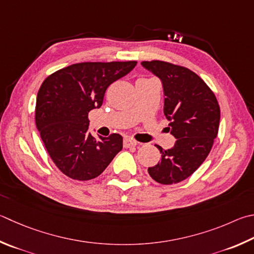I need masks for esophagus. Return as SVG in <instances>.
<instances>
[{"label":"esophagus","instance_id":"34e87169","mask_svg":"<svg viewBox=\"0 0 254 254\" xmlns=\"http://www.w3.org/2000/svg\"><path fill=\"white\" fill-rule=\"evenodd\" d=\"M136 141H134L131 137H126V139L123 140V145L124 147H133V146H136Z\"/></svg>","mask_w":254,"mask_h":254}]
</instances>
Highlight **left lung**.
I'll return each instance as SVG.
<instances>
[{"label":"left lung","instance_id":"obj_1","mask_svg":"<svg viewBox=\"0 0 254 254\" xmlns=\"http://www.w3.org/2000/svg\"><path fill=\"white\" fill-rule=\"evenodd\" d=\"M142 65L162 81L164 114L177 139L172 149L156 145L161 159L147 171L161 184L179 183L194 173L210 153L219 131L218 100L206 83L188 67L159 60L143 61Z\"/></svg>","mask_w":254,"mask_h":254}]
</instances>
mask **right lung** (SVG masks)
I'll return each mask as SVG.
<instances>
[{
	"mask_svg": "<svg viewBox=\"0 0 254 254\" xmlns=\"http://www.w3.org/2000/svg\"><path fill=\"white\" fill-rule=\"evenodd\" d=\"M135 65L136 61L75 63L41 84L36 127L53 163L66 177L79 181L99 177L122 150L118 133L99 139L91 135L89 113L102 105L109 85Z\"/></svg>",
	"mask_w": 254,
	"mask_h": 254,
	"instance_id": "1",
	"label": "right lung"
}]
</instances>
